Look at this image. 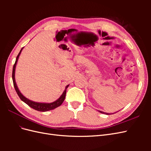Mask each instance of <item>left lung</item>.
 I'll return each instance as SVG.
<instances>
[{
	"mask_svg": "<svg viewBox=\"0 0 151 151\" xmlns=\"http://www.w3.org/2000/svg\"><path fill=\"white\" fill-rule=\"evenodd\" d=\"M100 113H104V114H106V115H109V114H111V113H104V112H103V111H99ZM113 114H114V113H113Z\"/></svg>",
	"mask_w": 151,
	"mask_h": 151,
	"instance_id": "left-lung-1",
	"label": "left lung"
}]
</instances>
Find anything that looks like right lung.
Wrapping results in <instances>:
<instances>
[{"mask_svg":"<svg viewBox=\"0 0 151 151\" xmlns=\"http://www.w3.org/2000/svg\"><path fill=\"white\" fill-rule=\"evenodd\" d=\"M22 49H23V48H21L19 54H18V55L16 57V62H15L14 65V66H13V69H12V77L13 84H14V88H15V90L16 91L17 95L19 96V97L20 98V99L22 100V101L24 102L26 104H28L29 106H30L32 108L35 109V110H37V111H43V112L48 111L52 110V109L56 108L58 107L59 106H60V105L62 104V103L63 102V101H64L65 98L66 90H67V88H68V86H69V85H67L65 87V89L64 91H63V93L60 96V98H59L57 100H56L55 101L50 103L35 102V101H31V100H29L28 98H26L25 96H24L21 94V93L20 92V91L19 90V89H18V88H17L16 83V81H15V70H16V64H17L18 58H19V57L20 55V54L21 53V51H22Z\"/></svg>","mask_w":151,"mask_h":151,"instance_id":"obj_1","label":"right lung"}]
</instances>
